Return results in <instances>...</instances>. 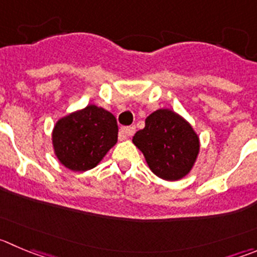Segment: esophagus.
<instances>
[{"label":"esophagus","instance_id":"esophagus-1","mask_svg":"<svg viewBox=\"0 0 257 257\" xmlns=\"http://www.w3.org/2000/svg\"><path fill=\"white\" fill-rule=\"evenodd\" d=\"M136 128L135 126H126V127H122L121 131H119V138L124 139V138H128V136H133L135 134Z\"/></svg>","mask_w":257,"mask_h":257}]
</instances>
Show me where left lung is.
Listing matches in <instances>:
<instances>
[{"label": "left lung", "mask_w": 257, "mask_h": 257, "mask_svg": "<svg viewBox=\"0 0 257 257\" xmlns=\"http://www.w3.org/2000/svg\"><path fill=\"white\" fill-rule=\"evenodd\" d=\"M133 143L144 154L151 172L165 180L184 178L199 153V138L189 122L168 108L153 112Z\"/></svg>", "instance_id": "1"}]
</instances>
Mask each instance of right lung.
Segmentation results:
<instances>
[{"instance_id":"right-lung-1","label":"right lung","mask_w":257,"mask_h":257,"mask_svg":"<svg viewBox=\"0 0 257 257\" xmlns=\"http://www.w3.org/2000/svg\"><path fill=\"white\" fill-rule=\"evenodd\" d=\"M116 117L111 112L88 104L63 117L53 130V148L58 160L73 172L97 167L117 143Z\"/></svg>"}]
</instances>
